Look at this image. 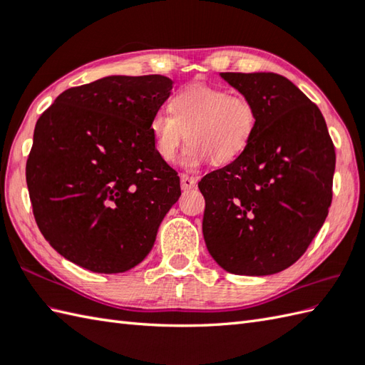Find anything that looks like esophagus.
<instances>
[{"label":"esophagus","mask_w":365,"mask_h":365,"mask_svg":"<svg viewBox=\"0 0 365 365\" xmlns=\"http://www.w3.org/2000/svg\"><path fill=\"white\" fill-rule=\"evenodd\" d=\"M180 185L183 191H188L197 187V177L195 175H188V174H182L180 177Z\"/></svg>","instance_id":"esophagus-1"}]
</instances>
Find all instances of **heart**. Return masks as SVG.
Here are the masks:
<instances>
[{
	"mask_svg": "<svg viewBox=\"0 0 365 365\" xmlns=\"http://www.w3.org/2000/svg\"><path fill=\"white\" fill-rule=\"evenodd\" d=\"M255 128L257 111L250 98L204 83L182 89L170 102V113H155L149 123L155 152L165 161L174 160L188 136L180 157L187 169L208 160L215 165L237 160L251 144Z\"/></svg>",
	"mask_w": 365,
	"mask_h": 365,
	"instance_id": "heart-1",
	"label": "heart"
}]
</instances>
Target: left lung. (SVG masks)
I'll use <instances>...</instances> for the list:
<instances>
[{
	"label": "left lung",
	"instance_id": "8db88e82",
	"mask_svg": "<svg viewBox=\"0 0 365 365\" xmlns=\"http://www.w3.org/2000/svg\"><path fill=\"white\" fill-rule=\"evenodd\" d=\"M251 100L257 128L230 165L202 177V232L221 268L243 276L293 265L327 220L336 150L319 106L285 76L221 73Z\"/></svg>",
	"mask_w": 365,
	"mask_h": 365
}]
</instances>
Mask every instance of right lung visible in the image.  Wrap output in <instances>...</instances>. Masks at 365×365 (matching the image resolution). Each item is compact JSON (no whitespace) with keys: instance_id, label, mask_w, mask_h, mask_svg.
Returning a JSON list of instances; mask_svg holds the SVG:
<instances>
[{"instance_id":"obj_1","label":"right lung","mask_w":365,"mask_h":365,"mask_svg":"<svg viewBox=\"0 0 365 365\" xmlns=\"http://www.w3.org/2000/svg\"><path fill=\"white\" fill-rule=\"evenodd\" d=\"M170 89L163 75L105 76L64 91L38 118L29 199L42 235L67 260L114 274L150 252L182 195L149 131Z\"/></svg>"}]
</instances>
